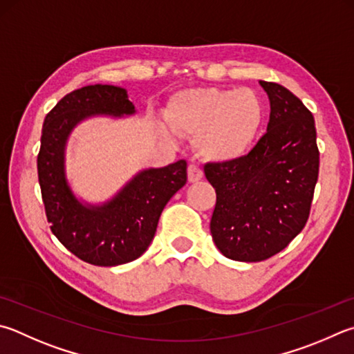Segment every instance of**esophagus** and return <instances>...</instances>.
Returning <instances> with one entry per match:
<instances>
[{
    "mask_svg": "<svg viewBox=\"0 0 354 354\" xmlns=\"http://www.w3.org/2000/svg\"><path fill=\"white\" fill-rule=\"evenodd\" d=\"M187 176H189V181L190 183H198L199 179L203 178V170L196 167L195 164H190L187 167Z\"/></svg>",
    "mask_w": 354,
    "mask_h": 354,
    "instance_id": "34e87169",
    "label": "esophagus"
}]
</instances>
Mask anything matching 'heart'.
<instances>
[{"label": "heart", "instance_id": "heart-1", "mask_svg": "<svg viewBox=\"0 0 354 354\" xmlns=\"http://www.w3.org/2000/svg\"><path fill=\"white\" fill-rule=\"evenodd\" d=\"M263 118V104L252 89H183L165 108L170 130L195 136L199 156L214 162H230L246 155L259 136ZM160 131L169 133L164 127Z\"/></svg>", "mask_w": 354, "mask_h": 354}]
</instances>
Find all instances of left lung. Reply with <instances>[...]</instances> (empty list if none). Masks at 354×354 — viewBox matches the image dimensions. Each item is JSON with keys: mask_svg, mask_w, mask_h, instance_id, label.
<instances>
[{"mask_svg": "<svg viewBox=\"0 0 354 354\" xmlns=\"http://www.w3.org/2000/svg\"><path fill=\"white\" fill-rule=\"evenodd\" d=\"M260 85L271 104L265 136L246 156L204 165L216 192L212 239L236 261L266 260L301 232L319 176L311 111L279 83Z\"/></svg>", "mask_w": 354, "mask_h": 354, "instance_id": "8db88e82", "label": "left lung"}]
</instances>
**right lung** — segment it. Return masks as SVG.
Here are the masks:
<instances>
[{"label":"right lung","mask_w":354,"mask_h":354,"mask_svg":"<svg viewBox=\"0 0 354 354\" xmlns=\"http://www.w3.org/2000/svg\"><path fill=\"white\" fill-rule=\"evenodd\" d=\"M136 113L127 89L89 85L66 94L44 119L38 183L50 230L69 252L95 266H118L142 255L170 198L187 183V162L139 171L110 201L85 204L71 190L65 149L77 124L93 115Z\"/></svg>","instance_id":"right-lung-1"}]
</instances>
